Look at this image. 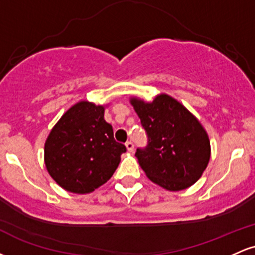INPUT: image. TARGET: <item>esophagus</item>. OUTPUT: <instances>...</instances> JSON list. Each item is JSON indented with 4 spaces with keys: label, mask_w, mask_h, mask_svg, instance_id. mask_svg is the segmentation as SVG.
Listing matches in <instances>:
<instances>
[{
    "label": "esophagus",
    "mask_w": 255,
    "mask_h": 255,
    "mask_svg": "<svg viewBox=\"0 0 255 255\" xmlns=\"http://www.w3.org/2000/svg\"><path fill=\"white\" fill-rule=\"evenodd\" d=\"M126 147H127L128 152H133L134 151V144L131 141L126 142Z\"/></svg>",
    "instance_id": "esophagus-1"
}]
</instances>
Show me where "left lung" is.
Listing matches in <instances>:
<instances>
[{"label": "left lung", "mask_w": 255, "mask_h": 255, "mask_svg": "<svg viewBox=\"0 0 255 255\" xmlns=\"http://www.w3.org/2000/svg\"><path fill=\"white\" fill-rule=\"evenodd\" d=\"M129 102L147 131V147L135 153L146 176L170 192L193 186L211 158L209 134L200 121L166 93L151 102L131 96Z\"/></svg>", "instance_id": "obj_1"}]
</instances>
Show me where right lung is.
Masks as SVG:
<instances>
[{"label": "right lung", "instance_id": "obj_1", "mask_svg": "<svg viewBox=\"0 0 255 255\" xmlns=\"http://www.w3.org/2000/svg\"><path fill=\"white\" fill-rule=\"evenodd\" d=\"M108 104L79 101L61 116L44 144V163L64 191L89 194L110 180L126 146L104 120Z\"/></svg>", "mask_w": 255, "mask_h": 255}]
</instances>
